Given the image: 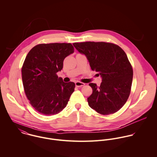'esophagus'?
<instances>
[{
    "label": "esophagus",
    "instance_id": "1",
    "mask_svg": "<svg viewBox=\"0 0 157 157\" xmlns=\"http://www.w3.org/2000/svg\"><path fill=\"white\" fill-rule=\"evenodd\" d=\"M85 84L84 83H82V82H75V86L77 87H81V86H84Z\"/></svg>",
    "mask_w": 157,
    "mask_h": 157
}]
</instances>
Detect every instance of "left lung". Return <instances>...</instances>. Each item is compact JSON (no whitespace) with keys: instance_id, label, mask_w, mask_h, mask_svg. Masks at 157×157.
<instances>
[{"instance_id":"8db88e82","label":"left lung","mask_w":157,"mask_h":157,"mask_svg":"<svg viewBox=\"0 0 157 157\" xmlns=\"http://www.w3.org/2000/svg\"><path fill=\"white\" fill-rule=\"evenodd\" d=\"M73 45L86 56L91 69L102 78L100 86L89 84L92 89L88 98L89 106L102 115L119 111L129 98L133 78L132 67L125 52L108 42H86Z\"/></svg>"}]
</instances>
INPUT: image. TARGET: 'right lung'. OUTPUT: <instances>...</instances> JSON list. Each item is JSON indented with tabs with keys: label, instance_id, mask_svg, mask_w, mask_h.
Instances as JSON below:
<instances>
[{
	"label": "right lung",
	"instance_id": "obj_1",
	"mask_svg": "<svg viewBox=\"0 0 157 157\" xmlns=\"http://www.w3.org/2000/svg\"><path fill=\"white\" fill-rule=\"evenodd\" d=\"M74 51L71 44L53 43L36 45L28 53L22 67L23 85L27 98L37 112L52 115L67 106L75 85L63 82L57 72Z\"/></svg>",
	"mask_w": 157,
	"mask_h": 157
}]
</instances>
